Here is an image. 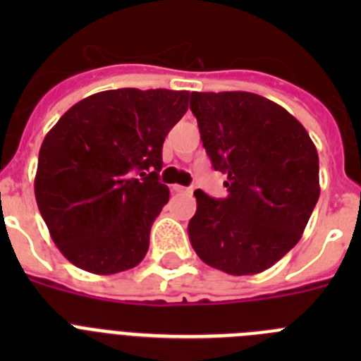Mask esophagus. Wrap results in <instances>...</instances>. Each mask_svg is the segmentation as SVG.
Listing matches in <instances>:
<instances>
[{"mask_svg": "<svg viewBox=\"0 0 361 361\" xmlns=\"http://www.w3.org/2000/svg\"><path fill=\"white\" fill-rule=\"evenodd\" d=\"M171 190L177 191V193H190L191 188H184V186H178V184H173V186H171Z\"/></svg>", "mask_w": 361, "mask_h": 361, "instance_id": "1", "label": "esophagus"}]
</instances>
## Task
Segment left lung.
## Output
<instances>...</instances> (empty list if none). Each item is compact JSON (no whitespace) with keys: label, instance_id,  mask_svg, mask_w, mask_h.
Listing matches in <instances>:
<instances>
[{"label":"left lung","instance_id":"1","mask_svg":"<svg viewBox=\"0 0 361 361\" xmlns=\"http://www.w3.org/2000/svg\"><path fill=\"white\" fill-rule=\"evenodd\" d=\"M190 108L229 191L219 200L193 193L191 245L228 275L262 273L295 247L317 206V146L300 121L262 95L191 92Z\"/></svg>","mask_w":361,"mask_h":361}]
</instances>
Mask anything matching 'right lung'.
I'll list each match as a JSON object with an SVG mask.
<instances>
[{
    "label": "right lung",
    "instance_id": "obj_1",
    "mask_svg": "<svg viewBox=\"0 0 361 361\" xmlns=\"http://www.w3.org/2000/svg\"><path fill=\"white\" fill-rule=\"evenodd\" d=\"M186 90L119 88L85 97L47 133L34 193L66 260L94 275L132 269L170 190L162 145L188 110Z\"/></svg>",
    "mask_w": 361,
    "mask_h": 361
}]
</instances>
